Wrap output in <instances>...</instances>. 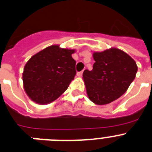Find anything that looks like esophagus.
<instances>
[{
  "label": "esophagus",
  "mask_w": 152,
  "mask_h": 152,
  "mask_svg": "<svg viewBox=\"0 0 152 152\" xmlns=\"http://www.w3.org/2000/svg\"><path fill=\"white\" fill-rule=\"evenodd\" d=\"M82 74H83V71H80V72H77V77H81V75H82Z\"/></svg>",
  "instance_id": "esophagus-1"
}]
</instances>
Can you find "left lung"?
Returning <instances> with one entry per match:
<instances>
[{"label": "left lung", "instance_id": "left-lung-1", "mask_svg": "<svg viewBox=\"0 0 152 152\" xmlns=\"http://www.w3.org/2000/svg\"><path fill=\"white\" fill-rule=\"evenodd\" d=\"M93 58V69L83 72L87 94L93 103L107 104L126 92L135 77L138 66L127 53L115 48L94 52Z\"/></svg>", "mask_w": 152, "mask_h": 152}]
</instances>
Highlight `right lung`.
Instances as JSON below:
<instances>
[{"label": "right lung", "instance_id": "obj_1", "mask_svg": "<svg viewBox=\"0 0 152 152\" xmlns=\"http://www.w3.org/2000/svg\"><path fill=\"white\" fill-rule=\"evenodd\" d=\"M74 49L51 45L30 58L24 68L23 84L33 102L45 104L54 102L67 90L76 75Z\"/></svg>", "mask_w": 152, "mask_h": 152}]
</instances>
